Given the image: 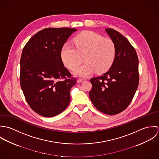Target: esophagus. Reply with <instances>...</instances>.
I'll list each match as a JSON object with an SVG mask.
<instances>
[{"instance_id": "1", "label": "esophagus", "mask_w": 159, "mask_h": 159, "mask_svg": "<svg viewBox=\"0 0 159 159\" xmlns=\"http://www.w3.org/2000/svg\"><path fill=\"white\" fill-rule=\"evenodd\" d=\"M84 80H86L85 79H82V78H80V79H78L77 80V83H82L83 81H84Z\"/></svg>"}]
</instances>
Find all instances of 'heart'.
I'll return each mask as SVG.
<instances>
[{"label": "heart", "instance_id": "1", "mask_svg": "<svg viewBox=\"0 0 159 159\" xmlns=\"http://www.w3.org/2000/svg\"><path fill=\"white\" fill-rule=\"evenodd\" d=\"M75 48L64 45L61 51L63 63L71 70H75L81 63V56L86 62L74 72L76 76L86 77L95 71L102 73L108 70L113 64L116 48L113 41L109 38H103L92 31L83 32L73 40Z\"/></svg>", "mask_w": 159, "mask_h": 159}]
</instances>
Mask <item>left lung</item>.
<instances>
[{"mask_svg": "<svg viewBox=\"0 0 159 159\" xmlns=\"http://www.w3.org/2000/svg\"><path fill=\"white\" fill-rule=\"evenodd\" d=\"M105 31L113 41L116 55L109 70L90 80L89 97L100 112L114 115L123 111L132 102L139 83L138 59L129 40L111 28Z\"/></svg>", "mask_w": 159, "mask_h": 159, "instance_id": "obj_1", "label": "left lung"}]
</instances>
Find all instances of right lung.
Instances as JSON below:
<instances>
[{
    "label": "right lung",
    "mask_w": 159,
    "mask_h": 159,
    "mask_svg": "<svg viewBox=\"0 0 159 159\" xmlns=\"http://www.w3.org/2000/svg\"><path fill=\"white\" fill-rule=\"evenodd\" d=\"M74 28H46L35 34L23 48L20 84L30 107L51 117L68 107L70 91L76 80L64 66L61 51Z\"/></svg>",
    "instance_id": "1"
}]
</instances>
